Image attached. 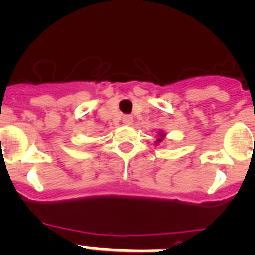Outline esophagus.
I'll return each instance as SVG.
<instances>
[{
    "mask_svg": "<svg viewBox=\"0 0 255 255\" xmlns=\"http://www.w3.org/2000/svg\"><path fill=\"white\" fill-rule=\"evenodd\" d=\"M133 122V118L131 117V115H125L124 118H123V123H124L125 125H131Z\"/></svg>",
    "mask_w": 255,
    "mask_h": 255,
    "instance_id": "obj_1",
    "label": "esophagus"
}]
</instances>
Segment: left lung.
<instances>
[{"mask_svg":"<svg viewBox=\"0 0 255 255\" xmlns=\"http://www.w3.org/2000/svg\"><path fill=\"white\" fill-rule=\"evenodd\" d=\"M158 133V138H157V140H156V142L155 143H157V145H158V143H160V142H162V140H163V138H165V133H163V132H157Z\"/></svg>","mask_w":255,"mask_h":255,"instance_id":"1","label":"left lung"}]
</instances>
